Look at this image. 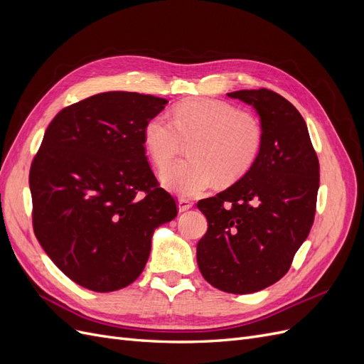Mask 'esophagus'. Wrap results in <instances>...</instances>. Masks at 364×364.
Instances as JSON below:
<instances>
[{
	"label": "esophagus",
	"instance_id": "esophagus-1",
	"mask_svg": "<svg viewBox=\"0 0 364 364\" xmlns=\"http://www.w3.org/2000/svg\"><path fill=\"white\" fill-rule=\"evenodd\" d=\"M178 208H179V213H185V211H188L190 208H193V202L181 197V199L178 200Z\"/></svg>",
	"mask_w": 364,
	"mask_h": 364
}]
</instances>
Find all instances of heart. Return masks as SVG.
I'll return each instance as SVG.
<instances>
[{
    "mask_svg": "<svg viewBox=\"0 0 364 364\" xmlns=\"http://www.w3.org/2000/svg\"><path fill=\"white\" fill-rule=\"evenodd\" d=\"M183 141L190 159L171 164L161 181L173 193L200 196L215 183L245 176L258 158L262 127L257 117L215 98H191L167 114L153 115L144 126V142L158 167L181 151Z\"/></svg>",
    "mask_w": 364,
    "mask_h": 364,
    "instance_id": "b5f03b06",
    "label": "heart"
}]
</instances>
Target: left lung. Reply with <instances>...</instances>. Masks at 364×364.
Segmentation results:
<instances>
[{
  "instance_id": "left-lung-1",
  "label": "left lung",
  "mask_w": 364,
  "mask_h": 364,
  "mask_svg": "<svg viewBox=\"0 0 364 364\" xmlns=\"http://www.w3.org/2000/svg\"><path fill=\"white\" fill-rule=\"evenodd\" d=\"M259 115L262 146L250 170L197 203L208 220L197 264L213 287L255 293L289 272L314 222L318 159L299 111L266 87L229 92Z\"/></svg>"
}]
</instances>
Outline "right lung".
Instances as JSON below:
<instances>
[{
  "label": "right lung",
  "instance_id": "add662e5",
  "mask_svg": "<svg viewBox=\"0 0 364 364\" xmlns=\"http://www.w3.org/2000/svg\"><path fill=\"white\" fill-rule=\"evenodd\" d=\"M168 100L111 91L53 118L31 162L33 230L82 287L107 293L144 270L155 229L178 215L144 149V126Z\"/></svg>",
  "mask_w": 364,
  "mask_h": 364
}]
</instances>
